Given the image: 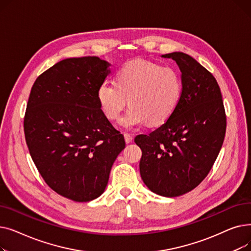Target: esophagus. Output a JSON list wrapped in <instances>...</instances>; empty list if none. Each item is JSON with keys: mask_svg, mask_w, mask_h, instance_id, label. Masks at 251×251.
I'll return each mask as SVG.
<instances>
[{"mask_svg": "<svg viewBox=\"0 0 251 251\" xmlns=\"http://www.w3.org/2000/svg\"><path fill=\"white\" fill-rule=\"evenodd\" d=\"M124 138H125V141H126V143H129V142H131V141H132V139H133L132 135L129 134V133H124Z\"/></svg>", "mask_w": 251, "mask_h": 251, "instance_id": "obj_1", "label": "esophagus"}]
</instances>
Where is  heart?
Wrapping results in <instances>:
<instances>
[{"instance_id":"b5f03b06","label":"heart","mask_w":251,"mask_h":251,"mask_svg":"<svg viewBox=\"0 0 251 251\" xmlns=\"http://www.w3.org/2000/svg\"><path fill=\"white\" fill-rule=\"evenodd\" d=\"M182 94V78L175 68L137 59L123 66L117 82L110 79L101 81L98 100L112 121L120 118L129 101L130 108L120 123L133 128L148 122L152 126L167 122L177 110Z\"/></svg>"}]
</instances>
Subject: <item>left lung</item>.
<instances>
[{"instance_id":"1","label":"left lung","mask_w":251,"mask_h":251,"mask_svg":"<svg viewBox=\"0 0 251 251\" xmlns=\"http://www.w3.org/2000/svg\"><path fill=\"white\" fill-rule=\"evenodd\" d=\"M182 73L183 94L169 120L134 139L141 149V179L149 189L175 197L194 189L207 176L223 146L226 114L213 74L181 51L162 55Z\"/></svg>"}]
</instances>
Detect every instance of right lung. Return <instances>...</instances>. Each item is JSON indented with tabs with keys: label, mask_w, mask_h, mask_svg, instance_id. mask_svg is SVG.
<instances>
[{
	"label": "right lung",
	"mask_w": 251,
	"mask_h": 251,
	"mask_svg": "<svg viewBox=\"0 0 251 251\" xmlns=\"http://www.w3.org/2000/svg\"><path fill=\"white\" fill-rule=\"evenodd\" d=\"M110 66L98 57L58 62L37 77L25 112V140L39 174L52 190L78 202L104 191L125 148L98 100Z\"/></svg>",
	"instance_id": "add662e5"
}]
</instances>
